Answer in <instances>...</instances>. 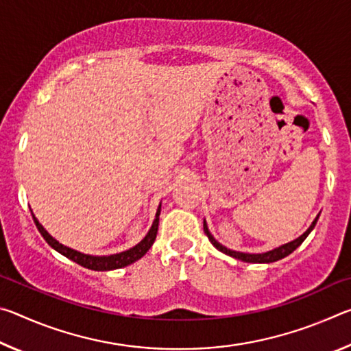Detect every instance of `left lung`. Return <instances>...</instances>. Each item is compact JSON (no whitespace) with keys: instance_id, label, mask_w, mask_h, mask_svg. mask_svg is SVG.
<instances>
[{"instance_id":"1","label":"left lung","mask_w":351,"mask_h":351,"mask_svg":"<svg viewBox=\"0 0 351 351\" xmlns=\"http://www.w3.org/2000/svg\"><path fill=\"white\" fill-rule=\"evenodd\" d=\"M319 215H320V213H319ZM319 215L314 218V221L311 223L310 228H308L305 232L299 237V239H295V240L289 241V243H285V245L278 246L276 249H272V251L263 252V254H247V252H239V251H232V249H228L226 246H223L221 243H218L215 239H213V235L210 234L209 228H207L206 219H204V223H203V228H204V234L207 235V239H209V241L218 249L219 252L229 255V257H234L237 260L246 261V263H272V261L282 260V258L287 257V255H289L291 252H294L295 249L299 247L302 243H304V240L306 239L308 235H310V232L314 229V226H316L317 219H319Z\"/></svg>"}]
</instances>
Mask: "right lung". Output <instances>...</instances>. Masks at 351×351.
Returning a JSON list of instances; mask_svg holds the SVG:
<instances>
[{
  "mask_svg": "<svg viewBox=\"0 0 351 351\" xmlns=\"http://www.w3.org/2000/svg\"><path fill=\"white\" fill-rule=\"evenodd\" d=\"M32 213V218H34V223L37 226L38 232L41 234V237L47 241V245H49L52 249H56L57 252H60L64 257L75 261L77 265L83 266V268H88V269H93V271H111V269H119V268H123V266H128L134 263V261H138L139 258L144 257L147 254L148 249L152 247V245L156 240V234H158V226H159V213H161V204H159L158 210H156V217L153 219V224L150 230H148L147 235L142 239L138 245L130 247L128 251H123V252H119V254H112V255H90V254H83L75 251V249H71L68 246L62 245V243H58L54 237H52L47 230L41 226V223L37 219V217Z\"/></svg>",
  "mask_w": 351,
  "mask_h": 351,
  "instance_id": "1",
  "label": "right lung"
}]
</instances>
